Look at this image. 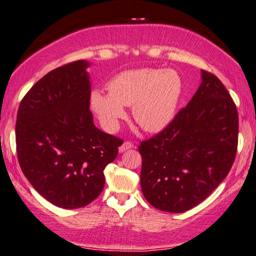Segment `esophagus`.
Here are the masks:
<instances>
[{"label": "esophagus", "mask_w": 256, "mask_h": 256, "mask_svg": "<svg viewBox=\"0 0 256 256\" xmlns=\"http://www.w3.org/2000/svg\"><path fill=\"white\" fill-rule=\"evenodd\" d=\"M132 147H133V144L132 142H123V145L120 147V153H123V152H125V150L132 148Z\"/></svg>", "instance_id": "34e87169"}]
</instances>
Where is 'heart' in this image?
Instances as JSON below:
<instances>
[{
    "label": "heart",
    "instance_id": "heart-1",
    "mask_svg": "<svg viewBox=\"0 0 256 256\" xmlns=\"http://www.w3.org/2000/svg\"><path fill=\"white\" fill-rule=\"evenodd\" d=\"M109 92L94 90L90 103L102 124L114 130L132 106L133 118L147 132H159L174 118L182 92L174 70L138 68L122 72L108 84Z\"/></svg>",
    "mask_w": 256,
    "mask_h": 256
}]
</instances>
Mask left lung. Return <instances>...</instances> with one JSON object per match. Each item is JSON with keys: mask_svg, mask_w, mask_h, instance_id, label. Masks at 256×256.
Instances as JSON below:
<instances>
[{"mask_svg": "<svg viewBox=\"0 0 256 256\" xmlns=\"http://www.w3.org/2000/svg\"><path fill=\"white\" fill-rule=\"evenodd\" d=\"M198 89L170 124L139 146L140 186L152 206L181 214L220 184L234 162L238 111L216 75L200 70Z\"/></svg>", "mask_w": 256, "mask_h": 256, "instance_id": "obj_1", "label": "left lung"}]
</instances>
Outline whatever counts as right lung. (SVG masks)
<instances>
[{
    "instance_id": "1",
    "label": "right lung",
    "mask_w": 256,
    "mask_h": 256,
    "mask_svg": "<svg viewBox=\"0 0 256 256\" xmlns=\"http://www.w3.org/2000/svg\"><path fill=\"white\" fill-rule=\"evenodd\" d=\"M78 60L42 78L17 112L16 146L22 172L50 203L62 208L88 205L104 188V168L123 140L94 124L92 84Z\"/></svg>"
}]
</instances>
